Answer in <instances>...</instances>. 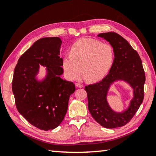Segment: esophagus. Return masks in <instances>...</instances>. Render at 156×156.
Wrapping results in <instances>:
<instances>
[{
  "label": "esophagus",
  "mask_w": 156,
  "mask_h": 156,
  "mask_svg": "<svg viewBox=\"0 0 156 156\" xmlns=\"http://www.w3.org/2000/svg\"><path fill=\"white\" fill-rule=\"evenodd\" d=\"M76 87H78V88H82L83 87V85L81 84L80 83H76Z\"/></svg>",
  "instance_id": "34e87169"
}]
</instances>
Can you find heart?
Returning a JSON list of instances; mask_svg holds the SVG:
<instances>
[{
    "instance_id": "heart-1",
    "label": "heart",
    "mask_w": 156,
    "mask_h": 156,
    "mask_svg": "<svg viewBox=\"0 0 156 156\" xmlns=\"http://www.w3.org/2000/svg\"><path fill=\"white\" fill-rule=\"evenodd\" d=\"M69 55L62 58L64 74L68 80H75L80 74L90 82L101 80L113 64L115 51L113 46L97 39L84 38L74 43Z\"/></svg>"
}]
</instances>
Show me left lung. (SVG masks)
<instances>
[{"mask_svg":"<svg viewBox=\"0 0 156 156\" xmlns=\"http://www.w3.org/2000/svg\"><path fill=\"white\" fill-rule=\"evenodd\" d=\"M98 37L104 38L113 46L115 57L108 74L101 81L85 87L88 108L92 117L102 127H122L131 121L144 101L145 72L138 53L122 36L108 32L98 34ZM118 80L126 81L134 90V97L128 108L122 113L112 110L106 98L111 84Z\"/></svg>","mask_w":156,"mask_h":156,"instance_id":"1","label":"left lung"}]
</instances>
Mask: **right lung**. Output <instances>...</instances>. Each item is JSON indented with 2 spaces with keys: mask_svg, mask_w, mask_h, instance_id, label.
<instances>
[{
  "mask_svg": "<svg viewBox=\"0 0 156 156\" xmlns=\"http://www.w3.org/2000/svg\"><path fill=\"white\" fill-rule=\"evenodd\" d=\"M62 40L58 37L39 39L18 60L13 74L12 90L19 112L31 125L48 131L60 125L68 110L69 96L76 88L72 82L60 77L64 70L59 57ZM47 75L36 79L39 65Z\"/></svg>",
  "mask_w": 156,
  "mask_h": 156,
  "instance_id": "1",
  "label": "right lung"
}]
</instances>
